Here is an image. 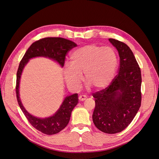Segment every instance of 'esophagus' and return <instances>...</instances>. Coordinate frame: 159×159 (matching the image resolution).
I'll return each instance as SVG.
<instances>
[{
    "instance_id": "1",
    "label": "esophagus",
    "mask_w": 159,
    "mask_h": 159,
    "mask_svg": "<svg viewBox=\"0 0 159 159\" xmlns=\"http://www.w3.org/2000/svg\"><path fill=\"white\" fill-rule=\"evenodd\" d=\"M86 98H87V96L85 95H81L79 96L80 101H84L86 99Z\"/></svg>"
}]
</instances>
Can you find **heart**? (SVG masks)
<instances>
[{"instance_id":"heart-1","label":"heart","mask_w":159,"mask_h":159,"mask_svg":"<svg viewBox=\"0 0 159 159\" xmlns=\"http://www.w3.org/2000/svg\"><path fill=\"white\" fill-rule=\"evenodd\" d=\"M117 68V58L110 47L87 45L75 50L70 56V66L64 75L67 83L77 88L82 80L96 90L102 89L111 83Z\"/></svg>"}]
</instances>
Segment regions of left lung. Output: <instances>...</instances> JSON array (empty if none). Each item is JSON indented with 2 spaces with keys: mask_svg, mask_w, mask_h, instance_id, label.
Segmentation results:
<instances>
[{
  "mask_svg": "<svg viewBox=\"0 0 159 159\" xmlns=\"http://www.w3.org/2000/svg\"><path fill=\"white\" fill-rule=\"evenodd\" d=\"M119 55L118 74L106 88L93 93V123L105 133L121 132L131 123L141 104V69L130 48L109 38Z\"/></svg>",
  "mask_w": 159,
  "mask_h": 159,
  "instance_id": "left-lung-1",
  "label": "left lung"
}]
</instances>
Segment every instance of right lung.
Returning a JSON list of instances; mask_svg holds the SVG:
<instances>
[{"label":"right lung","instance_id":"1","mask_svg":"<svg viewBox=\"0 0 159 159\" xmlns=\"http://www.w3.org/2000/svg\"><path fill=\"white\" fill-rule=\"evenodd\" d=\"M76 46L77 44L74 42L63 38L48 37L42 38L32 43L19 64L16 84V93L18 105L32 125L38 131L48 135L58 133L67 126L70 121L72 110L78 103V93L67 97L59 110L53 116L46 119L35 117L26 111L19 98V84L22 71L28 60L37 56L50 57L58 62L61 66L63 67L67 54Z\"/></svg>","mask_w":159,"mask_h":159}]
</instances>
